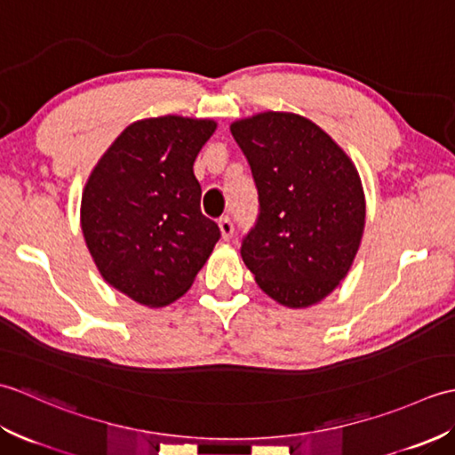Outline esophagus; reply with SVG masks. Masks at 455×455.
Masks as SVG:
<instances>
[{
	"mask_svg": "<svg viewBox=\"0 0 455 455\" xmlns=\"http://www.w3.org/2000/svg\"><path fill=\"white\" fill-rule=\"evenodd\" d=\"M219 228H220V236H222V240H230V238H233L235 227H233V222H230V219H228V217H222V219H219Z\"/></svg>",
	"mask_w": 455,
	"mask_h": 455,
	"instance_id": "obj_1",
	"label": "esophagus"
}]
</instances>
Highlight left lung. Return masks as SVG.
<instances>
[{
    "label": "left lung",
    "mask_w": 455,
    "mask_h": 455,
    "mask_svg": "<svg viewBox=\"0 0 455 455\" xmlns=\"http://www.w3.org/2000/svg\"><path fill=\"white\" fill-rule=\"evenodd\" d=\"M252 168L259 215L240 254L266 295L289 308L321 303L350 272L365 196L350 156L311 119L264 111L230 124Z\"/></svg>",
    "instance_id": "left-lung-1"
}]
</instances>
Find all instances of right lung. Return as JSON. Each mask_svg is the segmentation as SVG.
Returning a JSON list of instances; mask_svg holds the SVG:
<instances>
[{
	"label": "right lung",
	"mask_w": 455,
	"mask_h": 455,
	"mask_svg": "<svg viewBox=\"0 0 455 455\" xmlns=\"http://www.w3.org/2000/svg\"><path fill=\"white\" fill-rule=\"evenodd\" d=\"M215 131L212 119L180 115L134 121L85 181V246L105 282L144 307H166L186 293L220 236L201 212L193 173Z\"/></svg>",
	"instance_id": "add662e5"
}]
</instances>
